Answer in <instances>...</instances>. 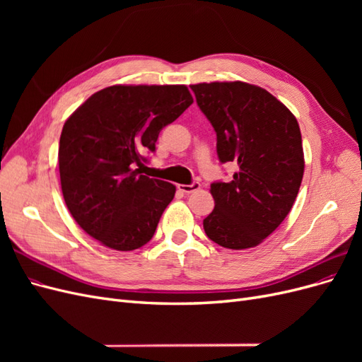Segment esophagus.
I'll return each instance as SVG.
<instances>
[{"label": "esophagus", "instance_id": "obj_1", "mask_svg": "<svg viewBox=\"0 0 362 362\" xmlns=\"http://www.w3.org/2000/svg\"><path fill=\"white\" fill-rule=\"evenodd\" d=\"M178 189H180V192H182V193H194V192H198L199 189H201V184L199 182H192V184H180L178 185Z\"/></svg>", "mask_w": 362, "mask_h": 362}]
</instances>
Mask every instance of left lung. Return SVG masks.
<instances>
[{"instance_id": "1", "label": "left lung", "mask_w": 362, "mask_h": 362, "mask_svg": "<svg viewBox=\"0 0 362 362\" xmlns=\"http://www.w3.org/2000/svg\"><path fill=\"white\" fill-rule=\"evenodd\" d=\"M190 89L216 131L218 160L237 168L229 182L211 184L214 210L204 218V231L226 249L254 247L282 223L298 196L305 168L298 120L254 84Z\"/></svg>"}]
</instances>
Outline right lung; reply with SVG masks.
I'll use <instances>...</instances> for the list:
<instances>
[{
  "label": "right lung",
  "instance_id": "1",
  "mask_svg": "<svg viewBox=\"0 0 362 362\" xmlns=\"http://www.w3.org/2000/svg\"><path fill=\"white\" fill-rule=\"evenodd\" d=\"M185 86H110L64 122L59 170L75 222L101 245L134 250L154 235L175 185L139 175L160 131L192 105Z\"/></svg>",
  "mask_w": 362,
  "mask_h": 362
}]
</instances>
